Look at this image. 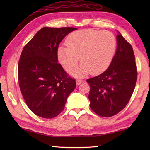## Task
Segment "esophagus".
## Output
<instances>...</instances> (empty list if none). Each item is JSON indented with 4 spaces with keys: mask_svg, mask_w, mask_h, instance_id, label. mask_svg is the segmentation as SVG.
Listing matches in <instances>:
<instances>
[{
    "mask_svg": "<svg viewBox=\"0 0 150 150\" xmlns=\"http://www.w3.org/2000/svg\"><path fill=\"white\" fill-rule=\"evenodd\" d=\"M82 82H83V81H82V79H78L76 81V83H77V85H79V84H82Z\"/></svg>",
    "mask_w": 150,
    "mask_h": 150,
    "instance_id": "obj_1",
    "label": "esophagus"
}]
</instances>
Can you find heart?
Here are the masks:
<instances>
[{
	"mask_svg": "<svg viewBox=\"0 0 150 150\" xmlns=\"http://www.w3.org/2000/svg\"><path fill=\"white\" fill-rule=\"evenodd\" d=\"M67 46H60L57 56L67 71L77 65L71 72L76 77L88 74L98 75L108 69L113 59L117 48L115 36L109 31L81 30L70 33L66 40Z\"/></svg>",
	"mask_w": 150,
	"mask_h": 150,
	"instance_id": "heart-1",
	"label": "heart"
}]
</instances>
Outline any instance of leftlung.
Listing matches in <instances>:
<instances>
[{
    "label": "left lung",
    "mask_w": 150,
    "mask_h": 150,
    "mask_svg": "<svg viewBox=\"0 0 150 150\" xmlns=\"http://www.w3.org/2000/svg\"><path fill=\"white\" fill-rule=\"evenodd\" d=\"M117 48L108 68L86 80L90 85V108L98 115L110 117L128 104L135 87L137 70L132 46L120 33Z\"/></svg>",
    "instance_id": "left-lung-1"
}]
</instances>
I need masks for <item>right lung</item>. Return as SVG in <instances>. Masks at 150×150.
I'll use <instances>...</instances> for the list:
<instances>
[{
  "instance_id": "1",
  "label": "right lung",
  "mask_w": 150,
  "mask_h": 150,
  "mask_svg": "<svg viewBox=\"0 0 150 150\" xmlns=\"http://www.w3.org/2000/svg\"><path fill=\"white\" fill-rule=\"evenodd\" d=\"M75 28L40 29L24 46L18 64L20 90L30 110L44 119L62 112L67 98L76 87L74 78L58 63L57 50Z\"/></svg>"
}]
</instances>
